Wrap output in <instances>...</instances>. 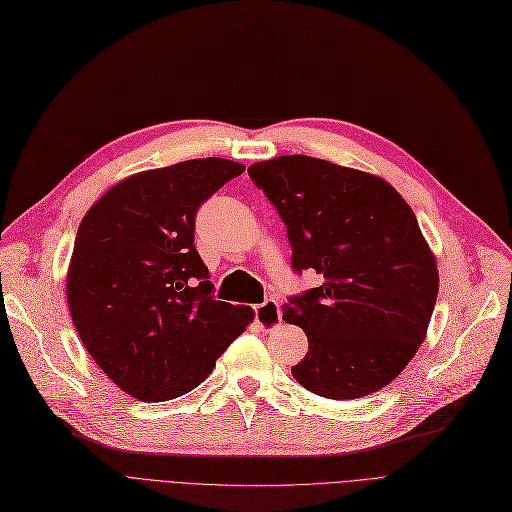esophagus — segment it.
<instances>
[{"instance_id":"esophagus-1","label":"esophagus","mask_w":512,"mask_h":512,"mask_svg":"<svg viewBox=\"0 0 512 512\" xmlns=\"http://www.w3.org/2000/svg\"><path fill=\"white\" fill-rule=\"evenodd\" d=\"M255 321L261 330H270L276 328L278 321H282V311L280 303L274 299H267L265 303L255 307Z\"/></svg>"}]
</instances>
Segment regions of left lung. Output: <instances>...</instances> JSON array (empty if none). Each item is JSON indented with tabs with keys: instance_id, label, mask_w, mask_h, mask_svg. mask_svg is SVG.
I'll return each instance as SVG.
<instances>
[{
	"instance_id": "8db88e82",
	"label": "left lung",
	"mask_w": 512,
	"mask_h": 512,
	"mask_svg": "<svg viewBox=\"0 0 512 512\" xmlns=\"http://www.w3.org/2000/svg\"><path fill=\"white\" fill-rule=\"evenodd\" d=\"M249 176L286 224L292 270L324 278L284 307L309 340L294 380L332 400L382 390L415 357L438 297L413 209L380 176L309 155L257 161Z\"/></svg>"
}]
</instances>
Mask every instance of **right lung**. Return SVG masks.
Wrapping results in <instances>:
<instances>
[{
    "instance_id": "right-lung-1",
    "label": "right lung",
    "mask_w": 512,
    "mask_h": 512,
    "mask_svg": "<svg viewBox=\"0 0 512 512\" xmlns=\"http://www.w3.org/2000/svg\"><path fill=\"white\" fill-rule=\"evenodd\" d=\"M242 172L222 157L139 172L80 222L66 278L70 315L126 394L161 402L191 392L253 321L251 307L215 301L195 249L199 207Z\"/></svg>"
}]
</instances>
